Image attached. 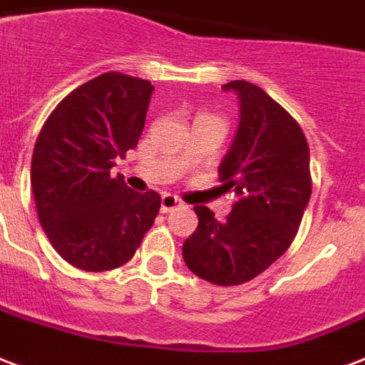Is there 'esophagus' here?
<instances>
[{"instance_id":"34e87169","label":"esophagus","mask_w":365,"mask_h":365,"mask_svg":"<svg viewBox=\"0 0 365 365\" xmlns=\"http://www.w3.org/2000/svg\"><path fill=\"white\" fill-rule=\"evenodd\" d=\"M177 207H180V200L177 196H173V194H163L161 196V212H173Z\"/></svg>"}]
</instances>
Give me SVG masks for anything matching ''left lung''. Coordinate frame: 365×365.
Here are the masks:
<instances>
[{"mask_svg":"<svg viewBox=\"0 0 365 365\" xmlns=\"http://www.w3.org/2000/svg\"><path fill=\"white\" fill-rule=\"evenodd\" d=\"M221 88L240 101L237 136L219 165V180L237 200L225 221L194 205L198 227L185 240L182 257L200 279L232 287L287 252L312 196V175L308 140L289 111L252 82Z\"/></svg>","mask_w":365,"mask_h":365,"instance_id":"8db88e82","label":"left lung"}]
</instances>
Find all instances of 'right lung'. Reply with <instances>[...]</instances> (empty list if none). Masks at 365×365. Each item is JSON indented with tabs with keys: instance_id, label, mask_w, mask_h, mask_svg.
<instances>
[{
	"instance_id": "1",
	"label": "right lung",
	"mask_w": 365,
	"mask_h": 365,
	"mask_svg": "<svg viewBox=\"0 0 365 365\" xmlns=\"http://www.w3.org/2000/svg\"><path fill=\"white\" fill-rule=\"evenodd\" d=\"M152 92L150 81L103 73L59 101L38 134L30 167L38 219L78 269L127 264L160 212L155 190L111 179L115 158L138 144Z\"/></svg>"
}]
</instances>
